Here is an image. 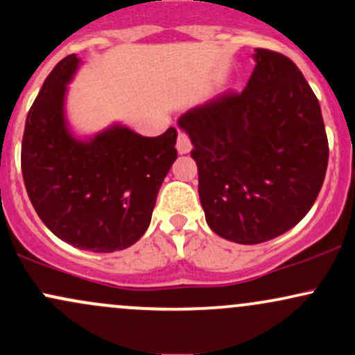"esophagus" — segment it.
<instances>
[{"mask_svg":"<svg viewBox=\"0 0 355 355\" xmlns=\"http://www.w3.org/2000/svg\"><path fill=\"white\" fill-rule=\"evenodd\" d=\"M190 150H192V141H190L189 135L178 133V138H177V151H178V153L185 155V153H189Z\"/></svg>","mask_w":355,"mask_h":355,"instance_id":"34e87169","label":"esophagus"}]
</instances>
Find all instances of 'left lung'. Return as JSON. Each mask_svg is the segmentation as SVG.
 <instances>
[{
	"label": "left lung",
	"mask_w": 355,
	"mask_h": 355,
	"mask_svg": "<svg viewBox=\"0 0 355 355\" xmlns=\"http://www.w3.org/2000/svg\"><path fill=\"white\" fill-rule=\"evenodd\" d=\"M243 92H222L178 119L198 168V196L216 234L259 244L297 225L329 163L320 104L293 60L256 49Z\"/></svg>",
	"instance_id": "obj_1"
}]
</instances>
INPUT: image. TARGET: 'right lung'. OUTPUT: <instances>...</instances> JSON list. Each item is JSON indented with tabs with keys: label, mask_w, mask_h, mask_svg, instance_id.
<instances>
[{
	"label": "right lung",
	"mask_w": 355,
	"mask_h": 355,
	"mask_svg": "<svg viewBox=\"0 0 355 355\" xmlns=\"http://www.w3.org/2000/svg\"><path fill=\"white\" fill-rule=\"evenodd\" d=\"M79 58H62L26 116L21 173L30 202L58 239L79 249L130 248L150 225L163 178L177 159V130L146 138L114 126L77 141L64 119L65 84Z\"/></svg>",
	"instance_id": "add662e5"
}]
</instances>
